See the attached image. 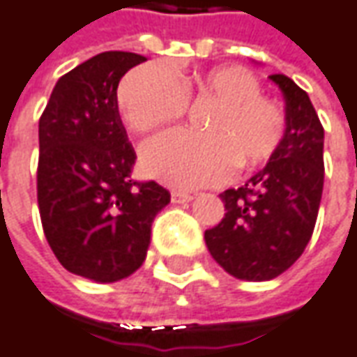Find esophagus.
<instances>
[{
  "instance_id": "obj_1",
  "label": "esophagus",
  "mask_w": 357,
  "mask_h": 357,
  "mask_svg": "<svg viewBox=\"0 0 357 357\" xmlns=\"http://www.w3.org/2000/svg\"><path fill=\"white\" fill-rule=\"evenodd\" d=\"M192 200V194L190 192H184V190H173L171 192V202L173 204H184V202H190Z\"/></svg>"
}]
</instances>
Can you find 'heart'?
Returning <instances> with one entry per match:
<instances>
[{"mask_svg":"<svg viewBox=\"0 0 357 357\" xmlns=\"http://www.w3.org/2000/svg\"><path fill=\"white\" fill-rule=\"evenodd\" d=\"M260 91V81L239 66L196 71L181 85L163 63H146L120 83L118 107L128 126L147 134L183 116L188 99L215 102L202 124L206 134L167 132L147 142L139 155L146 174L194 188L223 183L235 165L252 171L276 153L284 112Z\"/></svg>","mask_w":357,"mask_h":357,"instance_id":"heart-1","label":"heart"}]
</instances>
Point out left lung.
<instances>
[{
  "instance_id": "8db88e82",
  "label": "left lung",
  "mask_w": 357,
  "mask_h": 357,
  "mask_svg": "<svg viewBox=\"0 0 357 357\" xmlns=\"http://www.w3.org/2000/svg\"><path fill=\"white\" fill-rule=\"evenodd\" d=\"M270 79L286 100L282 142L264 169L220 194L225 218L204 233L213 260L247 282L274 280L303 255L324 184V130L313 102L287 75Z\"/></svg>"
}]
</instances>
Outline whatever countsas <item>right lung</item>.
Masks as SVG:
<instances>
[{"label": "right lung", "mask_w": 357, "mask_h": 357, "mask_svg": "<svg viewBox=\"0 0 357 357\" xmlns=\"http://www.w3.org/2000/svg\"><path fill=\"white\" fill-rule=\"evenodd\" d=\"M134 52H102L58 79L38 122V210L44 235L66 270L99 284L144 264L155 215L171 194L134 183V147L118 114L116 89L146 61Z\"/></svg>", "instance_id": "obj_1"}]
</instances>
